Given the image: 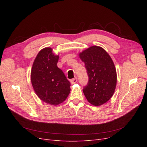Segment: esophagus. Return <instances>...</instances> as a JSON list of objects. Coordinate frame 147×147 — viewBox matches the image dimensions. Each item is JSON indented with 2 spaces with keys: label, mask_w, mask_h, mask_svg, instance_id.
<instances>
[{
  "label": "esophagus",
  "mask_w": 147,
  "mask_h": 147,
  "mask_svg": "<svg viewBox=\"0 0 147 147\" xmlns=\"http://www.w3.org/2000/svg\"><path fill=\"white\" fill-rule=\"evenodd\" d=\"M77 82V78L75 77L72 80H70V83L72 84H75Z\"/></svg>",
  "instance_id": "esophagus-1"
}]
</instances>
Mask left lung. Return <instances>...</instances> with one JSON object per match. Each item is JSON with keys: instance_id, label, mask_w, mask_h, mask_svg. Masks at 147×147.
<instances>
[{"instance_id": "8db88e82", "label": "left lung", "mask_w": 147, "mask_h": 147, "mask_svg": "<svg viewBox=\"0 0 147 147\" xmlns=\"http://www.w3.org/2000/svg\"><path fill=\"white\" fill-rule=\"evenodd\" d=\"M85 64L89 81L83 91L86 99L94 106L106 103L114 94L117 75L113 61L103 48L92 46L79 53Z\"/></svg>"}]
</instances>
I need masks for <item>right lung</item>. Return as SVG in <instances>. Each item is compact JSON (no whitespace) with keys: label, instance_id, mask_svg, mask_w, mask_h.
<instances>
[{"label":"right lung","instance_id":"right-lung-1","mask_svg":"<svg viewBox=\"0 0 147 147\" xmlns=\"http://www.w3.org/2000/svg\"><path fill=\"white\" fill-rule=\"evenodd\" d=\"M58 60L59 55H55L51 48H44L35 57L30 72L35 94L51 105L63 103L70 92V82L57 66Z\"/></svg>","mask_w":147,"mask_h":147}]
</instances>
